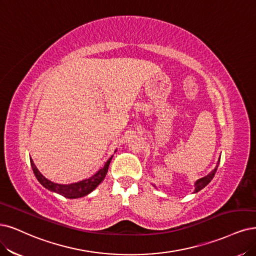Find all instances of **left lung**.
<instances>
[{
    "mask_svg": "<svg viewBox=\"0 0 256 256\" xmlns=\"http://www.w3.org/2000/svg\"><path fill=\"white\" fill-rule=\"evenodd\" d=\"M220 158L218 159V162H217L216 166L214 168V170H213L211 173H209L206 176H204V177H202L200 179H198V180L195 182V191H194V193H197L198 191H200L202 188H204L206 184H209V182L212 180L215 173H216V171H217V168H218V164H220Z\"/></svg>",
    "mask_w": 256,
    "mask_h": 256,
    "instance_id": "8db88e82",
    "label": "left lung"
}]
</instances>
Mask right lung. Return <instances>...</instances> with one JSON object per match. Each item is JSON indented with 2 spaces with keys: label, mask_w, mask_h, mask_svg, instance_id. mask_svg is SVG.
<instances>
[{
  "label": "right lung",
  "mask_w": 256,
  "mask_h": 256,
  "mask_svg": "<svg viewBox=\"0 0 256 256\" xmlns=\"http://www.w3.org/2000/svg\"><path fill=\"white\" fill-rule=\"evenodd\" d=\"M112 157L108 160L106 164H104V166L102 168H100L96 174L92 175L88 179H84V180L70 184H54V182L48 180V179L44 177L39 172V170H38L36 166H34L32 158H30V164L32 168L34 174L36 178L38 179V182H39L44 188H46L47 190H50L52 192L58 193L66 198H70V200H72V198H79V197H83L85 195L90 194L102 182L103 179L106 176Z\"/></svg>",
  "instance_id": "add662e5"
}]
</instances>
